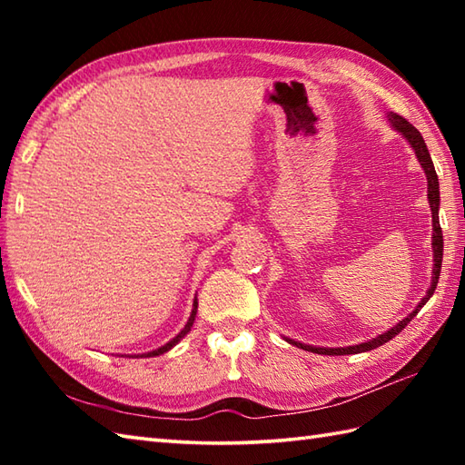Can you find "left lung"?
I'll list each match as a JSON object with an SVG mask.
<instances>
[{
	"instance_id": "left-lung-1",
	"label": "left lung",
	"mask_w": 465,
	"mask_h": 465,
	"mask_svg": "<svg viewBox=\"0 0 465 465\" xmlns=\"http://www.w3.org/2000/svg\"><path fill=\"white\" fill-rule=\"evenodd\" d=\"M390 122L391 125L396 127V130L406 137V140L410 142V145L413 147V152H416L418 160L423 167V172H426V177H428V200H430V207H431V220H433V278H431V285L430 290L426 293V298H423L418 308L413 310L406 320H401L398 325H393V328L390 331H385L381 335H378V338H373L370 341L365 343H360V345H350V348H313V345H305V343H300V341H293V340H288L290 343L298 345V348L302 350H308V351H313V353H323V355H348V353H360V351H370V350H375L380 348V345L388 343L391 338H396V335L406 328V325L411 322V318H416L418 312L426 305V302L431 298L433 292H436V285H438V280H440V272H441V255H443V235H441V227H440V217H438V210H440V182H438V173L436 170H433V162L430 157V152L426 147V142H423L421 134L413 127L408 120H403L401 115L398 114H390Z\"/></svg>"
}]
</instances>
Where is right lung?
<instances>
[{"label": "right lung", "mask_w": 465, "mask_h": 465, "mask_svg": "<svg viewBox=\"0 0 465 465\" xmlns=\"http://www.w3.org/2000/svg\"><path fill=\"white\" fill-rule=\"evenodd\" d=\"M195 312H197V302H193V310H192V315H190V320H187V323H185V328L180 331V333H177L175 335V338L172 340V341H167L165 345H162V348L160 350H155V351H147V353H143V355H140V358H153V355H162V353H165L167 350H172L173 348V345L177 343V341H180L182 338H183V335L187 333V331H190L192 330V325H193V320H195Z\"/></svg>", "instance_id": "obj_1"}]
</instances>
